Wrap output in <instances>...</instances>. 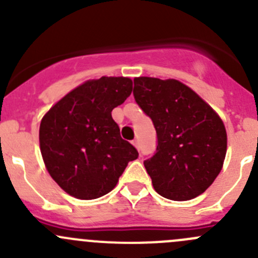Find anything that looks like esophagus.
<instances>
[{"label": "esophagus", "mask_w": 258, "mask_h": 258, "mask_svg": "<svg viewBox=\"0 0 258 258\" xmlns=\"http://www.w3.org/2000/svg\"><path fill=\"white\" fill-rule=\"evenodd\" d=\"M132 145H134L136 148L140 147V146H139V141H137V140H134V141H132Z\"/></svg>", "instance_id": "34e87169"}]
</instances>
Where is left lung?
I'll use <instances>...</instances> for the list:
<instances>
[{
	"mask_svg": "<svg viewBox=\"0 0 258 258\" xmlns=\"http://www.w3.org/2000/svg\"><path fill=\"white\" fill-rule=\"evenodd\" d=\"M134 96L151 117L157 148L145 167L155 191L172 201L204 194L221 172L227 134L218 113L177 80L136 77Z\"/></svg>",
	"mask_w": 258,
	"mask_h": 258,
	"instance_id": "1",
	"label": "left lung"
}]
</instances>
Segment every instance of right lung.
<instances>
[{
  "mask_svg": "<svg viewBox=\"0 0 258 258\" xmlns=\"http://www.w3.org/2000/svg\"><path fill=\"white\" fill-rule=\"evenodd\" d=\"M131 92L128 77L88 80L54 103L41 119L43 162L70 196H105L116 187L127 163L139 157L136 148L121 139L111 114Z\"/></svg>",
  "mask_w": 258,
  "mask_h": 258,
  "instance_id": "add662e5",
  "label": "right lung"
}]
</instances>
